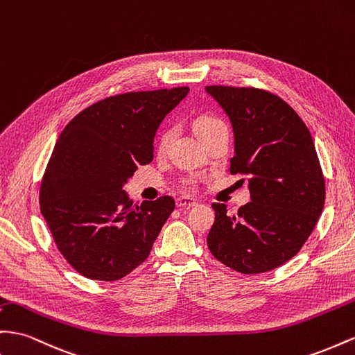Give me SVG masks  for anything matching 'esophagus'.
Masks as SVG:
<instances>
[{
    "label": "esophagus",
    "instance_id": "34e87169",
    "mask_svg": "<svg viewBox=\"0 0 355 355\" xmlns=\"http://www.w3.org/2000/svg\"><path fill=\"white\" fill-rule=\"evenodd\" d=\"M197 201L193 197H187V196H182L176 198V206L178 207H191V206H196Z\"/></svg>",
    "mask_w": 355,
    "mask_h": 355
}]
</instances>
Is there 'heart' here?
<instances>
[{
	"label": "heart",
	"instance_id": "1",
	"mask_svg": "<svg viewBox=\"0 0 355 355\" xmlns=\"http://www.w3.org/2000/svg\"><path fill=\"white\" fill-rule=\"evenodd\" d=\"M193 125H194L197 136L201 140H205L206 137L210 136V134H214L219 128L225 127L221 119L214 116V114H207V113L198 114V116L194 119ZM171 136H173V131H171L170 128L162 130L158 134V139H157V152H158V154H164V152L167 150L170 141H171Z\"/></svg>",
	"mask_w": 355,
	"mask_h": 355
}]
</instances>
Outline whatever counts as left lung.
Returning a JSON list of instances; mask_svg holds the SVG:
<instances>
[{"mask_svg":"<svg viewBox=\"0 0 355 355\" xmlns=\"http://www.w3.org/2000/svg\"><path fill=\"white\" fill-rule=\"evenodd\" d=\"M206 91L232 121L230 173L246 176L251 194L233 215L212 205L209 251L239 273L273 270L300 251L322 212L325 182L312 136L290 104L269 91L223 85Z\"/></svg>","mask_w":355,"mask_h":355,"instance_id":"1","label":"left lung"}]
</instances>
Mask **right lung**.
Instances as JSON below:
<instances>
[{"label": "right lung", "instance_id": "add662e5", "mask_svg": "<svg viewBox=\"0 0 355 355\" xmlns=\"http://www.w3.org/2000/svg\"><path fill=\"white\" fill-rule=\"evenodd\" d=\"M188 91L113 95L76 114L56 140L40 210L60 252L85 277L118 281L149 257L175 200L132 205L123 187L154 158L157 128Z\"/></svg>", "mask_w": 355, "mask_h": 355}]
</instances>
